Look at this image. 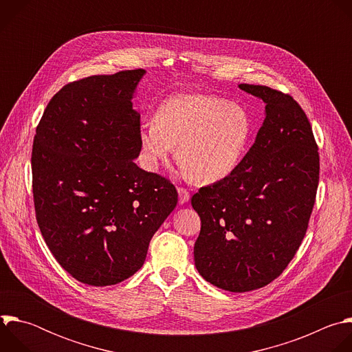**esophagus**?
I'll return each mask as SVG.
<instances>
[{
    "label": "esophagus",
    "instance_id": "34e87169",
    "mask_svg": "<svg viewBox=\"0 0 352 352\" xmlns=\"http://www.w3.org/2000/svg\"><path fill=\"white\" fill-rule=\"evenodd\" d=\"M177 190H178V199H179V204L181 205H184L185 202H188L189 200V192L185 189V188H182V186H178L177 188Z\"/></svg>",
    "mask_w": 352,
    "mask_h": 352
}]
</instances>
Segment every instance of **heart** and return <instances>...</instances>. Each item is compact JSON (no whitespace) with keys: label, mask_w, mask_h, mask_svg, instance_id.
<instances>
[{"label":"heart","mask_w":352,"mask_h":352,"mask_svg":"<svg viewBox=\"0 0 352 352\" xmlns=\"http://www.w3.org/2000/svg\"><path fill=\"white\" fill-rule=\"evenodd\" d=\"M252 133L248 111L227 98L177 94L157 109L155 121L140 126V146L156 166L177 146V162L199 185L223 181L238 167Z\"/></svg>","instance_id":"heart-1"}]
</instances>
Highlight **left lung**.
Instances as JSON below:
<instances>
[{
	"mask_svg": "<svg viewBox=\"0 0 352 352\" xmlns=\"http://www.w3.org/2000/svg\"><path fill=\"white\" fill-rule=\"evenodd\" d=\"M261 97L266 118L235 171L192 196L200 217L195 266L206 281L231 292L277 278L302 242L319 185V152L300 106L280 90L241 83Z\"/></svg>",
	"mask_w": 352,
	"mask_h": 352,
	"instance_id": "8db88e82",
	"label": "left lung"
}]
</instances>
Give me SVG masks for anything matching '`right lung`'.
I'll list each match as a JSON object with an SVG mask.
<instances>
[{"label": "right lung", "instance_id": "1", "mask_svg": "<svg viewBox=\"0 0 352 352\" xmlns=\"http://www.w3.org/2000/svg\"><path fill=\"white\" fill-rule=\"evenodd\" d=\"M143 69L63 86L47 104L32 148L38 228L78 281L104 287L133 276L174 210L170 179L139 168L140 116L132 109Z\"/></svg>", "mask_w": 352, "mask_h": 352}]
</instances>
